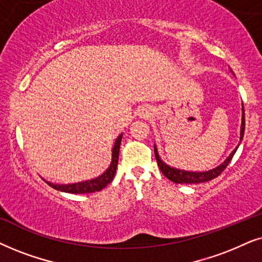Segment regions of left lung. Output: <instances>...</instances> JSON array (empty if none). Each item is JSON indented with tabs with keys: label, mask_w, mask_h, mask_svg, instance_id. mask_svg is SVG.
<instances>
[{
	"label": "left lung",
	"mask_w": 262,
	"mask_h": 262,
	"mask_svg": "<svg viewBox=\"0 0 262 262\" xmlns=\"http://www.w3.org/2000/svg\"><path fill=\"white\" fill-rule=\"evenodd\" d=\"M232 72V71H231ZM245 107H243V115H242V124H241V140L243 139V135H245ZM237 149V147H236ZM236 149H233L231 155H230L224 163L218 167H215L213 170H210V171L206 172H190V171H183V170H177L173 169V167L167 166L166 164H164L162 160H160L158 153H157V148L155 146V155L157 159V164H158L160 171L163 172V175L169 179L170 181L175 183H202L207 182V181H211L218 177L221 173L224 171L225 167L229 165V163L231 162L233 155H235Z\"/></svg>",
	"instance_id": "1"
}]
</instances>
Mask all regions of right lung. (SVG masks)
Masks as SVG:
<instances>
[{"instance_id":"right-lung-1","label":"right lung","mask_w":262,"mask_h":262,"mask_svg":"<svg viewBox=\"0 0 262 262\" xmlns=\"http://www.w3.org/2000/svg\"><path fill=\"white\" fill-rule=\"evenodd\" d=\"M122 140V135L117 138L116 142H115L114 149H113V162H111L109 169L103 173L102 176L97 177L96 180L85 181V182H80L75 184H52L47 182L49 186L55 188L56 190L66 191V193H72V194H86V193H95V191L102 190L103 188H105L111 181H113L115 172L117 169V163H118V153H120V145Z\"/></svg>"}]
</instances>
